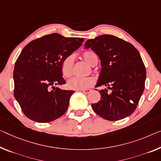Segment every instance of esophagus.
<instances>
[{
  "label": "esophagus",
  "instance_id": "obj_1",
  "mask_svg": "<svg viewBox=\"0 0 161 161\" xmlns=\"http://www.w3.org/2000/svg\"><path fill=\"white\" fill-rule=\"evenodd\" d=\"M81 91H83V93H88L91 92V90L90 89H84V90H81Z\"/></svg>",
  "mask_w": 161,
  "mask_h": 161
}]
</instances>
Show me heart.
Masks as SVG:
<instances>
[{
    "mask_svg": "<svg viewBox=\"0 0 161 161\" xmlns=\"http://www.w3.org/2000/svg\"><path fill=\"white\" fill-rule=\"evenodd\" d=\"M82 58L86 63L91 66H95L98 63V57L93 51H86L82 54ZM74 58L73 55H68L64 58L61 63V71L63 75L66 78H70L73 74ZM95 83L94 79L91 77L88 78H73L68 81L67 86L71 90H84L91 87Z\"/></svg>",
    "mask_w": 161,
    "mask_h": 161,
    "instance_id": "obj_1",
    "label": "heart"
}]
</instances>
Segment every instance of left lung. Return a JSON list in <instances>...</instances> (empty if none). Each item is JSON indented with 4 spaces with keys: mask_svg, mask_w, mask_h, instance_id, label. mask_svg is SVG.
<instances>
[{
    "mask_svg": "<svg viewBox=\"0 0 161 161\" xmlns=\"http://www.w3.org/2000/svg\"><path fill=\"white\" fill-rule=\"evenodd\" d=\"M101 60V72L96 87L107 86L98 91L101 100L91 106L93 111L108 121H118L132 114L143 91L146 70L139 52L132 44L117 36L103 34L85 43Z\"/></svg>",
    "mask_w": 161,
    "mask_h": 161,
    "instance_id": "obj_1",
    "label": "left lung"
}]
</instances>
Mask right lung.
I'll list each match as a JSON object with an SVG mask.
<instances>
[{
  "label": "right lung",
  "mask_w": 161,
  "mask_h": 161,
  "mask_svg": "<svg viewBox=\"0 0 161 161\" xmlns=\"http://www.w3.org/2000/svg\"><path fill=\"white\" fill-rule=\"evenodd\" d=\"M83 40L54 33L34 39L22 49L14 66V94L26 117L47 123L65 113L75 91L55 86L65 83L62 61L80 47Z\"/></svg>",
  "instance_id": "1"
}]
</instances>
